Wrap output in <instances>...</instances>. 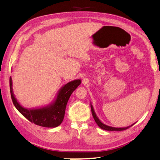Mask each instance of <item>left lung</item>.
I'll return each instance as SVG.
<instances>
[{"label": "left lung", "mask_w": 160, "mask_h": 160, "mask_svg": "<svg viewBox=\"0 0 160 160\" xmlns=\"http://www.w3.org/2000/svg\"><path fill=\"white\" fill-rule=\"evenodd\" d=\"M91 112H92V117L94 118V120L95 121L96 123L99 126V127L102 129H104V130H107V131H122V130H125V129H127L128 128L132 127V125H134L135 123H133L132 125H131L130 126H128V127H126V128H114V127H110V126L108 125H106L105 124H103V122L99 119V118L97 117V115L95 114V110L93 109V107H92V104L91 103Z\"/></svg>", "instance_id": "1"}]
</instances>
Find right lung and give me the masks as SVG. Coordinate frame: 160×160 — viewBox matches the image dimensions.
I'll list each match as a JSON object with an SVG mask.
<instances>
[{"mask_svg": "<svg viewBox=\"0 0 160 160\" xmlns=\"http://www.w3.org/2000/svg\"><path fill=\"white\" fill-rule=\"evenodd\" d=\"M80 83L81 80L79 79L69 82L59 89L54 100L50 104L37 108L27 109L22 107L15 98L12 77L9 79L11 97L16 109L29 121L44 128H57L61 124L70 96Z\"/></svg>", "mask_w": 160, "mask_h": 160, "instance_id": "obj_1", "label": "right lung"}]
</instances>
